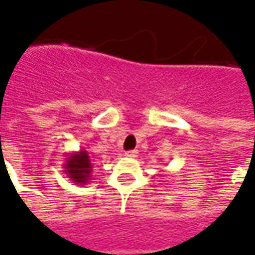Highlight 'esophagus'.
I'll return each instance as SVG.
<instances>
[{"mask_svg":"<svg viewBox=\"0 0 255 255\" xmlns=\"http://www.w3.org/2000/svg\"><path fill=\"white\" fill-rule=\"evenodd\" d=\"M126 156H127V157H136V156H138V152H136V150H128V152H126Z\"/></svg>","mask_w":255,"mask_h":255,"instance_id":"esophagus-1","label":"esophagus"}]
</instances>
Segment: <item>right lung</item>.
Returning a JSON list of instances; mask_svg holds the SVG:
<instances>
[{
    "label": "right lung",
    "instance_id": "obj_1",
    "mask_svg": "<svg viewBox=\"0 0 255 255\" xmlns=\"http://www.w3.org/2000/svg\"><path fill=\"white\" fill-rule=\"evenodd\" d=\"M65 163H64V169H65V174L68 178L75 183V184H86L89 183L92 177V163L91 156L88 153V150L81 149L79 152H74L69 153L68 156H65Z\"/></svg>",
    "mask_w": 255,
    "mask_h": 255
}]
</instances>
